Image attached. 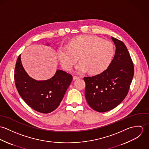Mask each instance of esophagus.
I'll list each match as a JSON object with an SVG mask.
<instances>
[{
    "label": "esophagus",
    "mask_w": 149,
    "mask_h": 149,
    "mask_svg": "<svg viewBox=\"0 0 149 149\" xmlns=\"http://www.w3.org/2000/svg\"><path fill=\"white\" fill-rule=\"evenodd\" d=\"M78 79H80V77L79 76H73V79L74 80H77Z\"/></svg>",
    "instance_id": "1"
}]
</instances>
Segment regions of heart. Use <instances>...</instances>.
<instances>
[{
  "mask_svg": "<svg viewBox=\"0 0 149 149\" xmlns=\"http://www.w3.org/2000/svg\"><path fill=\"white\" fill-rule=\"evenodd\" d=\"M58 58L66 70H70L78 60L79 72L88 70L92 74L104 71L111 63L115 54L112 43L94 36H80L72 38L67 46L58 50Z\"/></svg>",
  "mask_w": 149,
  "mask_h": 149,
  "instance_id": "b5f03b06",
  "label": "heart"
}]
</instances>
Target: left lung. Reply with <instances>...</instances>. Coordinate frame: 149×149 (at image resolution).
<instances>
[{
    "label": "left lung",
    "instance_id": "1",
    "mask_svg": "<svg viewBox=\"0 0 149 149\" xmlns=\"http://www.w3.org/2000/svg\"><path fill=\"white\" fill-rule=\"evenodd\" d=\"M116 46L115 56L102 73L85 77V96L93 109L104 112L118 106L126 97L134 73V64L122 41L111 37Z\"/></svg>",
    "mask_w": 149,
    "mask_h": 149
}]
</instances>
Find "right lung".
Segmentation results:
<instances>
[{
  "label": "right lung",
  "mask_w": 149,
  "mask_h": 149,
  "mask_svg": "<svg viewBox=\"0 0 149 149\" xmlns=\"http://www.w3.org/2000/svg\"><path fill=\"white\" fill-rule=\"evenodd\" d=\"M73 77L61 70H57L51 79L37 81L30 77L24 70L18 57L14 72L15 86L25 103L33 109L48 113L59 106Z\"/></svg>",
  "instance_id": "1"
}]
</instances>
